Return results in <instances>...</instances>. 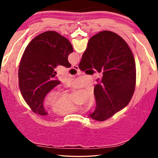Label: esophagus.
<instances>
[{
    "label": "esophagus",
    "instance_id": "34e87169",
    "mask_svg": "<svg viewBox=\"0 0 158 158\" xmlns=\"http://www.w3.org/2000/svg\"><path fill=\"white\" fill-rule=\"evenodd\" d=\"M72 68L76 70H79V68H78V65H73V66H72Z\"/></svg>",
    "mask_w": 158,
    "mask_h": 158
}]
</instances>
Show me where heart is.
<instances>
[{"label": "heart", "instance_id": "heart-1", "mask_svg": "<svg viewBox=\"0 0 158 158\" xmlns=\"http://www.w3.org/2000/svg\"><path fill=\"white\" fill-rule=\"evenodd\" d=\"M94 103L95 96L94 94H92L87 103L88 107H92ZM45 104L47 106H51L52 111L60 115H64L82 109V107H78L75 105L69 97L63 96L60 98L59 94L56 92H52L47 97Z\"/></svg>", "mask_w": 158, "mask_h": 158}]
</instances>
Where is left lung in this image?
I'll return each mask as SVG.
<instances>
[{
  "mask_svg": "<svg viewBox=\"0 0 158 158\" xmlns=\"http://www.w3.org/2000/svg\"><path fill=\"white\" fill-rule=\"evenodd\" d=\"M73 52L70 41L54 31L38 35L26 47L18 69L19 88L33 113L48 114L44 107V99L60 83L55 78L54 69L59 64L70 68L68 56Z\"/></svg>",
  "mask_w": 158,
  "mask_h": 158,
  "instance_id": "1",
  "label": "left lung"
}]
</instances>
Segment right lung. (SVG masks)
I'll return each instance as SVG.
<instances>
[{
  "instance_id": "right-lung-1",
  "label": "right lung",
  "mask_w": 158,
  "mask_h": 158,
  "mask_svg": "<svg viewBox=\"0 0 158 158\" xmlns=\"http://www.w3.org/2000/svg\"><path fill=\"white\" fill-rule=\"evenodd\" d=\"M79 69H95L103 77L95 85L96 107L89 117L106 121L130 102L136 85V64L132 52L123 38L103 31L90 38Z\"/></svg>"
}]
</instances>
